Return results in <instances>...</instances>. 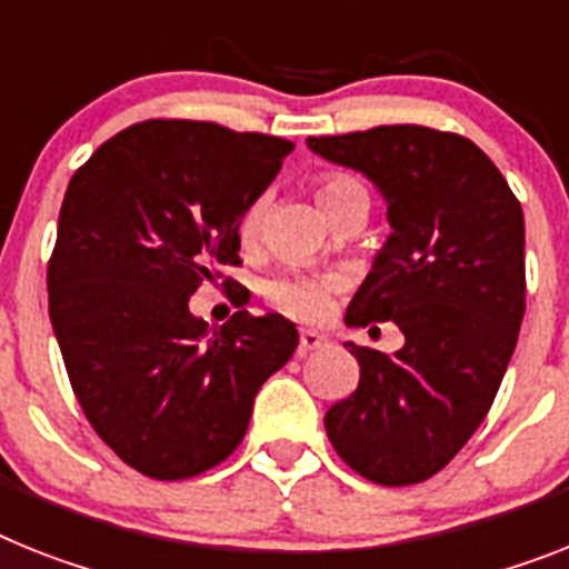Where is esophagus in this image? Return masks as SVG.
Returning a JSON list of instances; mask_svg holds the SVG:
<instances>
[{"instance_id":"1","label":"esophagus","mask_w":569,"mask_h":569,"mask_svg":"<svg viewBox=\"0 0 569 569\" xmlns=\"http://www.w3.org/2000/svg\"><path fill=\"white\" fill-rule=\"evenodd\" d=\"M321 343H327V336H321V332H315V329H300L298 356H307L309 350H318Z\"/></svg>"}]
</instances>
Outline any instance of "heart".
Here are the masks:
<instances>
[{"instance_id":"heart-1","label":"heart","mask_w":569,"mask_h":569,"mask_svg":"<svg viewBox=\"0 0 569 569\" xmlns=\"http://www.w3.org/2000/svg\"><path fill=\"white\" fill-rule=\"evenodd\" d=\"M350 190H361L356 179L350 176H327L318 184V204L327 208L336 199L347 196ZM262 219V202H254L246 211L240 222L242 240H254L257 231H260ZM269 295L277 307H283L286 312L298 315V318H307V321H318L329 312V300H332V283L327 280H312V277H283V280H274L269 286Z\"/></svg>"}]
</instances>
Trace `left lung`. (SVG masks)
I'll use <instances>...</instances> for the list:
<instances>
[{
	"label": "left lung",
	"mask_w": 569,
	"mask_h": 569,
	"mask_svg": "<svg viewBox=\"0 0 569 569\" xmlns=\"http://www.w3.org/2000/svg\"><path fill=\"white\" fill-rule=\"evenodd\" d=\"M309 150L373 181L390 237L343 323L393 321V356L347 341L356 393L327 410L332 448L381 486L422 483L489 413L523 321V211L469 138L413 123L309 138Z\"/></svg>",
	"instance_id": "left-lung-1"
}]
</instances>
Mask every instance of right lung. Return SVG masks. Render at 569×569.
<instances>
[{
	"label": "right lung",
	"mask_w": 569,
	"mask_h": 569,
	"mask_svg": "<svg viewBox=\"0 0 569 569\" xmlns=\"http://www.w3.org/2000/svg\"><path fill=\"white\" fill-rule=\"evenodd\" d=\"M292 141L208 121L132 123L71 176L49 262V312L86 419L156 480L213 469L254 396L298 347L295 323L246 309L222 329L190 295L240 262V222Z\"/></svg>",
	"instance_id": "add662e5"
}]
</instances>
